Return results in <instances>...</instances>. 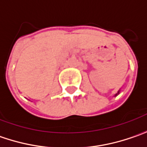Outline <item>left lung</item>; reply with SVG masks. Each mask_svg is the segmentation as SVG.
<instances>
[{
    "instance_id": "obj_1",
    "label": "left lung",
    "mask_w": 147,
    "mask_h": 147,
    "mask_svg": "<svg viewBox=\"0 0 147 147\" xmlns=\"http://www.w3.org/2000/svg\"><path fill=\"white\" fill-rule=\"evenodd\" d=\"M119 93H120V91H118V92H117V94L115 95V96H117V95H118V94H119Z\"/></svg>"
}]
</instances>
